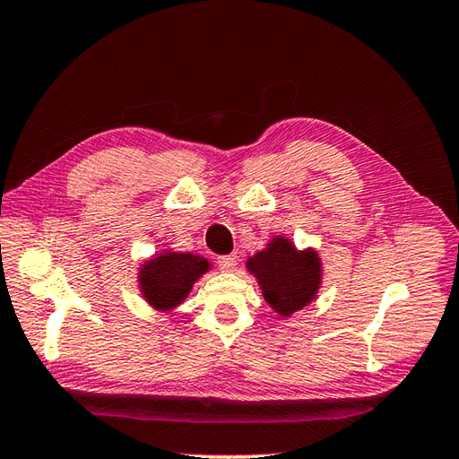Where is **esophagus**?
I'll use <instances>...</instances> for the list:
<instances>
[{
    "label": "esophagus",
    "instance_id": "obj_1",
    "mask_svg": "<svg viewBox=\"0 0 459 459\" xmlns=\"http://www.w3.org/2000/svg\"><path fill=\"white\" fill-rule=\"evenodd\" d=\"M219 267L222 269V271H227V273H230V271H235L237 269V259L235 257H230V255H224V257H219Z\"/></svg>",
    "mask_w": 459,
    "mask_h": 459
}]
</instances>
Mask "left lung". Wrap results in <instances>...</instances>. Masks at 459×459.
<instances>
[{"label":"left lung","mask_w":459,"mask_h":459,"mask_svg":"<svg viewBox=\"0 0 459 459\" xmlns=\"http://www.w3.org/2000/svg\"><path fill=\"white\" fill-rule=\"evenodd\" d=\"M245 267L263 291V298L281 317H291L317 298L322 287V259L314 247L298 248L291 238L277 235L247 259Z\"/></svg>","instance_id":"8db88e82"}]
</instances>
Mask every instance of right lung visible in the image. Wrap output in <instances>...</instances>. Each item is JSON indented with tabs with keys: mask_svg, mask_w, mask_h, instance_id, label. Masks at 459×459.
<instances>
[{
	"mask_svg": "<svg viewBox=\"0 0 459 459\" xmlns=\"http://www.w3.org/2000/svg\"><path fill=\"white\" fill-rule=\"evenodd\" d=\"M211 269L212 263L202 255L161 248L139 265V293L155 312L169 314L188 298L194 283Z\"/></svg>",
	"mask_w": 459,
	"mask_h": 459,
	"instance_id": "1",
	"label": "right lung"
}]
</instances>
